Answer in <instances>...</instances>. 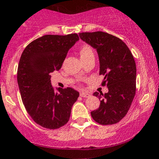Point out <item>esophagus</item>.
<instances>
[{"label":"esophagus","mask_w":159,"mask_h":159,"mask_svg":"<svg viewBox=\"0 0 159 159\" xmlns=\"http://www.w3.org/2000/svg\"><path fill=\"white\" fill-rule=\"evenodd\" d=\"M80 95H81V97H83V98H88V97L90 96V94L85 92H80Z\"/></svg>","instance_id":"obj_1"}]
</instances>
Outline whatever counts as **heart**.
<instances>
[{"instance_id":"b5f03b06","label":"heart","mask_w":159,"mask_h":159,"mask_svg":"<svg viewBox=\"0 0 159 159\" xmlns=\"http://www.w3.org/2000/svg\"><path fill=\"white\" fill-rule=\"evenodd\" d=\"M80 56H81V59H82V58H86L91 56H94V53L90 47H89V46H84L80 50Z\"/></svg>"}]
</instances>
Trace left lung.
I'll list each match as a JSON object with an SVG mask.
<instances>
[{
    "label": "left lung",
    "mask_w": 159,
    "mask_h": 159,
    "mask_svg": "<svg viewBox=\"0 0 159 159\" xmlns=\"http://www.w3.org/2000/svg\"><path fill=\"white\" fill-rule=\"evenodd\" d=\"M80 38L95 49L99 60V75L107 93L95 92L100 106L91 112L93 120L102 125L121 120L130 109L136 92V64L127 46L114 35L103 32H82Z\"/></svg>",
    "instance_id": "8db88e82"
}]
</instances>
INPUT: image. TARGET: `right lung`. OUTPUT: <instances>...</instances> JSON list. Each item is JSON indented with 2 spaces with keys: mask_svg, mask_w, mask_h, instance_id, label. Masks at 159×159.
<instances>
[{
  "mask_svg": "<svg viewBox=\"0 0 159 159\" xmlns=\"http://www.w3.org/2000/svg\"><path fill=\"white\" fill-rule=\"evenodd\" d=\"M79 40L78 34L46 35L29 44L21 53L17 80L21 100L37 124L57 129L70 119L79 92L52 86L50 73L61 68L68 50Z\"/></svg>",
  "mask_w": 159,
  "mask_h": 159,
  "instance_id": "right-lung-1",
  "label": "right lung"
}]
</instances>
